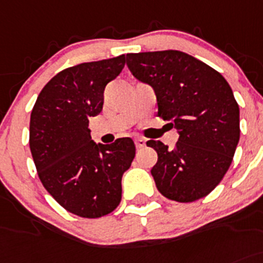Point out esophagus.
Instances as JSON below:
<instances>
[{"label": "esophagus", "mask_w": 263, "mask_h": 263, "mask_svg": "<svg viewBox=\"0 0 263 263\" xmlns=\"http://www.w3.org/2000/svg\"><path fill=\"white\" fill-rule=\"evenodd\" d=\"M135 146H136L137 149H141L145 146V140L143 139V137H137V139H135Z\"/></svg>", "instance_id": "1"}]
</instances>
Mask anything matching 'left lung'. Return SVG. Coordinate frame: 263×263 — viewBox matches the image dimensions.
Here are the masks:
<instances>
[{"instance_id":"left-lung-1","label":"left lung","mask_w":263,"mask_h":263,"mask_svg":"<svg viewBox=\"0 0 263 263\" xmlns=\"http://www.w3.org/2000/svg\"><path fill=\"white\" fill-rule=\"evenodd\" d=\"M126 63L152 85L158 117L179 131L174 149L151 140L157 152L156 187L168 200L193 202L209 195L230 168L240 139L239 105L227 80L179 50L129 53Z\"/></svg>"}]
</instances>
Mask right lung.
Here are the masks:
<instances>
[{
  "label": "right lung",
  "instance_id": "right-lung-1",
  "mask_svg": "<svg viewBox=\"0 0 263 263\" xmlns=\"http://www.w3.org/2000/svg\"><path fill=\"white\" fill-rule=\"evenodd\" d=\"M124 55L61 71L31 112L29 148L45 190L67 212L100 218L122 200V176L135 158L129 137L102 145L90 139L89 118L101 112L104 90L123 70Z\"/></svg>",
  "mask_w": 263,
  "mask_h": 263
}]
</instances>
